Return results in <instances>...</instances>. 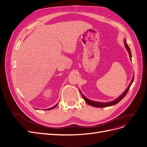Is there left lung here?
<instances>
[{"instance_id":"1","label":"left lung","mask_w":147,"mask_h":147,"mask_svg":"<svg viewBox=\"0 0 147 147\" xmlns=\"http://www.w3.org/2000/svg\"><path fill=\"white\" fill-rule=\"evenodd\" d=\"M124 42H125V47H126V50H128V52L130 58H131V50H130V49H129V46L128 45L127 43H126L125 39ZM133 81H134V78H133V80H132V81H131V82L130 84L129 85V86L128 87L127 89H126V90L125 91V92H124L122 95H121L119 97H118L117 99H115V100L112 101V102H110L102 103V102H95V101H92V100H89V99H88L82 92H81V91H80V93L82 94V95L83 98L84 100H85V102H86L88 104H89V105H91V106H94V107H97V108L108 107V106H113V105H115V104L118 103L120 102V101H121V100H122L124 98L125 96L126 95V94H127V92H128V90H129V88H130V86H131V84H132V83L133 82Z\"/></svg>"}]
</instances>
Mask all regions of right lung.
Segmentation results:
<instances>
[{"mask_svg":"<svg viewBox=\"0 0 147 147\" xmlns=\"http://www.w3.org/2000/svg\"><path fill=\"white\" fill-rule=\"evenodd\" d=\"M58 105V103L57 104V105H55L54 106H53V107H52V108H49V109H47L46 110H50V109H53V108H56L57 107V106Z\"/></svg>","mask_w":147,"mask_h":147,"instance_id":"add662e5","label":"right lung"}]
</instances>
